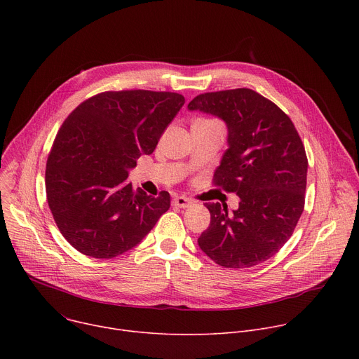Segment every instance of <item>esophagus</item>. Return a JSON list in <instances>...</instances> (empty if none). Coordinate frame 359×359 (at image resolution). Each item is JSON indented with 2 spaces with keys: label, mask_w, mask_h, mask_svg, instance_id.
<instances>
[{
  "label": "esophagus",
  "mask_w": 359,
  "mask_h": 359,
  "mask_svg": "<svg viewBox=\"0 0 359 359\" xmlns=\"http://www.w3.org/2000/svg\"><path fill=\"white\" fill-rule=\"evenodd\" d=\"M173 204H175L176 208L186 209V208H189L190 204H191V200L187 198V197H183V196H176V197L173 198Z\"/></svg>",
  "instance_id": "esophagus-1"
}]
</instances>
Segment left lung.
I'll list each match as a JSON object with an SVG mask.
<instances>
[{
  "mask_svg": "<svg viewBox=\"0 0 359 359\" xmlns=\"http://www.w3.org/2000/svg\"><path fill=\"white\" fill-rule=\"evenodd\" d=\"M187 108L226 122L229 149L213 184L240 197L233 213L206 203L210 226L198 247L226 269L257 266L287 243L304 210L309 161L302 140L287 114L248 88L200 93Z\"/></svg>",
  "mask_w": 359,
  "mask_h": 359,
  "instance_id": "8db88e82",
  "label": "left lung"
}]
</instances>
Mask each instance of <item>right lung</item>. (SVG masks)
<instances>
[{"mask_svg": "<svg viewBox=\"0 0 359 359\" xmlns=\"http://www.w3.org/2000/svg\"><path fill=\"white\" fill-rule=\"evenodd\" d=\"M184 105L176 92H100L64 121L45 170L46 200L65 240L95 259L130 250L170 208V194L147 196L126 182Z\"/></svg>", "mask_w": 359, "mask_h": 359, "instance_id": "1", "label": "right lung"}]
</instances>
